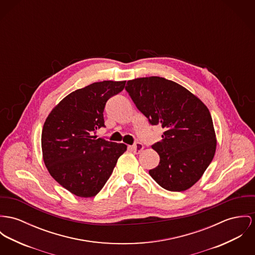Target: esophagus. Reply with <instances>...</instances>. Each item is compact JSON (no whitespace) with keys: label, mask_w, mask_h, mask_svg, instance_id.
I'll return each mask as SVG.
<instances>
[{"label":"esophagus","mask_w":255,"mask_h":255,"mask_svg":"<svg viewBox=\"0 0 255 255\" xmlns=\"http://www.w3.org/2000/svg\"><path fill=\"white\" fill-rule=\"evenodd\" d=\"M131 149H133L137 153H139L143 149V145L140 142H136L134 145L131 146Z\"/></svg>","instance_id":"34e87169"}]
</instances>
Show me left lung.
<instances>
[{
	"mask_svg": "<svg viewBox=\"0 0 255 255\" xmlns=\"http://www.w3.org/2000/svg\"><path fill=\"white\" fill-rule=\"evenodd\" d=\"M125 89L150 124L164 128L162 139L152 145L160 162L149 175L169 191L193 186L216 153L209 109L183 86L160 77L128 80Z\"/></svg>",
	"mask_w": 255,
	"mask_h": 255,
	"instance_id": "obj_1",
	"label": "left lung"
}]
</instances>
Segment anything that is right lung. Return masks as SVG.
Instances as JSON below:
<instances>
[{"instance_id": "obj_1", "label": "right lung", "mask_w": 255, "mask_h": 255, "mask_svg": "<svg viewBox=\"0 0 255 255\" xmlns=\"http://www.w3.org/2000/svg\"><path fill=\"white\" fill-rule=\"evenodd\" d=\"M126 81L104 80L78 89L63 99L45 119L41 132L43 162L51 176L76 196L97 195L127 145L93 136L105 126L108 100Z\"/></svg>"}]
</instances>
